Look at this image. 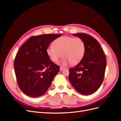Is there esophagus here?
Returning <instances> with one entry per match:
<instances>
[{
	"instance_id": "1",
	"label": "esophagus",
	"mask_w": 121,
	"mask_h": 121,
	"mask_svg": "<svg viewBox=\"0 0 121 121\" xmlns=\"http://www.w3.org/2000/svg\"><path fill=\"white\" fill-rule=\"evenodd\" d=\"M64 69H65V68H64V67H60V71H63Z\"/></svg>"
}]
</instances>
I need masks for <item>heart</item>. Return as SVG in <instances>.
Segmentation results:
<instances>
[{
    "mask_svg": "<svg viewBox=\"0 0 121 121\" xmlns=\"http://www.w3.org/2000/svg\"><path fill=\"white\" fill-rule=\"evenodd\" d=\"M50 45L46 49V53L50 59L56 63L62 56L64 57L61 63L67 65L79 64L83 58L85 52V44L83 40L78 37L61 36Z\"/></svg>",
    "mask_w": 121,
    "mask_h": 121,
    "instance_id": "obj_1",
    "label": "heart"
}]
</instances>
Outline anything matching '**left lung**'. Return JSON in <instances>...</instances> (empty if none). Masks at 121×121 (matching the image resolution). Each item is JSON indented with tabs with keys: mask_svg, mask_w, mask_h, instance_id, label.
I'll use <instances>...</instances> for the list:
<instances>
[{
	"mask_svg": "<svg viewBox=\"0 0 121 121\" xmlns=\"http://www.w3.org/2000/svg\"><path fill=\"white\" fill-rule=\"evenodd\" d=\"M85 42V52L81 61L69 69V80L78 92L89 95L97 90L104 81L107 60L98 42L85 33L73 34Z\"/></svg>",
	"mask_w": 121,
	"mask_h": 121,
	"instance_id": "8db88e82",
	"label": "left lung"
}]
</instances>
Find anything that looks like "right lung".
<instances>
[{"mask_svg": "<svg viewBox=\"0 0 121 121\" xmlns=\"http://www.w3.org/2000/svg\"><path fill=\"white\" fill-rule=\"evenodd\" d=\"M61 34L32 36L18 50L13 65L17 83L27 95L37 97L44 94L52 84L60 67L50 60L46 49Z\"/></svg>", "mask_w": 121, "mask_h": 121, "instance_id": "add662e5", "label": "right lung"}]
</instances>
